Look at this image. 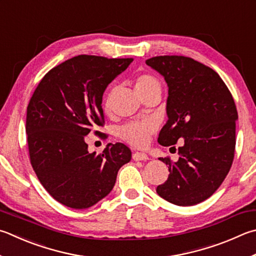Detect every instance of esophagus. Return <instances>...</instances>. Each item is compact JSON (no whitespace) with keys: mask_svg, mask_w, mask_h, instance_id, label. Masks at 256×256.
Segmentation results:
<instances>
[{"mask_svg":"<svg viewBox=\"0 0 256 256\" xmlns=\"http://www.w3.org/2000/svg\"><path fill=\"white\" fill-rule=\"evenodd\" d=\"M132 158H133L134 161H146V160H148V156L146 154V153H142V152H134Z\"/></svg>","mask_w":256,"mask_h":256,"instance_id":"obj_1","label":"esophagus"}]
</instances>
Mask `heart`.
I'll return each mask as SVG.
<instances>
[{
	"instance_id": "obj_1",
	"label": "heart",
	"mask_w": 256,
	"mask_h": 256,
	"mask_svg": "<svg viewBox=\"0 0 256 256\" xmlns=\"http://www.w3.org/2000/svg\"><path fill=\"white\" fill-rule=\"evenodd\" d=\"M134 86L136 90L140 96H144L151 92H158L161 94V82L159 78L153 75L151 72H140L136 75L134 80ZM115 92V87L110 86L108 90L106 92L103 100V108L108 112L112 108V97ZM156 124L153 120H133L124 124L118 130L120 138L128 142L133 146L142 148L146 146L148 141L151 134L156 131Z\"/></svg>"
}]
</instances>
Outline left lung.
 Wrapping results in <instances>:
<instances>
[{
  "mask_svg": "<svg viewBox=\"0 0 256 256\" xmlns=\"http://www.w3.org/2000/svg\"><path fill=\"white\" fill-rule=\"evenodd\" d=\"M146 62L169 87V120L158 142L169 146L184 138L178 161L159 158L170 174L156 192L174 205H196L220 188L233 164L238 118L235 102L220 75L192 58L158 56Z\"/></svg>",
  "mask_w": 256,
  "mask_h": 256,
  "instance_id": "left-lung-1",
  "label": "left lung"
}]
</instances>
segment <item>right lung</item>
Returning <instances> with one entry per match:
<instances>
[{
  "label": "right lung",
  "mask_w": 256,
  "mask_h": 256,
  "mask_svg": "<svg viewBox=\"0 0 256 256\" xmlns=\"http://www.w3.org/2000/svg\"><path fill=\"white\" fill-rule=\"evenodd\" d=\"M132 62L77 56L46 74L31 97L26 123L31 166L50 196L64 206L95 205L110 192L120 168L131 160V150L123 143L108 144L100 154L90 153L85 136L104 126V92Z\"/></svg>",
  "instance_id": "add662e5"
}]
</instances>
